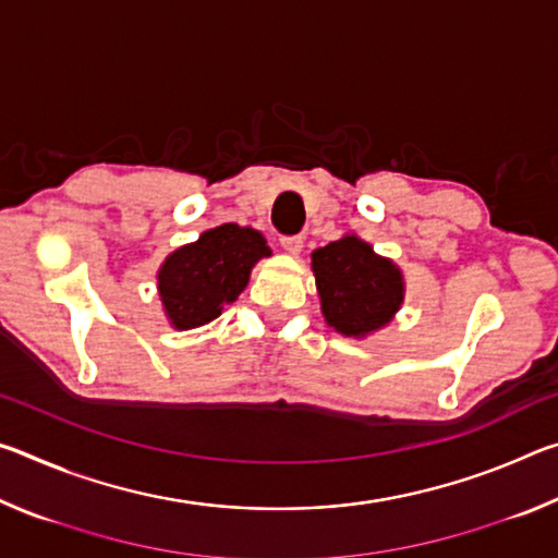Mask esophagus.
I'll return each mask as SVG.
<instances>
[{
  "label": "esophagus",
  "mask_w": 558,
  "mask_h": 558,
  "mask_svg": "<svg viewBox=\"0 0 558 558\" xmlns=\"http://www.w3.org/2000/svg\"><path fill=\"white\" fill-rule=\"evenodd\" d=\"M280 245L290 253V256H298V253L302 251V235H282Z\"/></svg>",
  "instance_id": "esophagus-1"
}]
</instances>
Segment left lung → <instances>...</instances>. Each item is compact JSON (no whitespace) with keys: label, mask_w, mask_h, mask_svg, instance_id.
Listing matches in <instances>:
<instances>
[{"label":"left lung","mask_w":558,"mask_h":558,"mask_svg":"<svg viewBox=\"0 0 558 558\" xmlns=\"http://www.w3.org/2000/svg\"><path fill=\"white\" fill-rule=\"evenodd\" d=\"M319 305L329 327L362 339L386 327L403 305V276L354 233L313 253Z\"/></svg>","instance_id":"obj_1"}]
</instances>
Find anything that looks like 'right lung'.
I'll list each match as a JSON object with an SVG mask.
<instances>
[{
    "label": "right lung",
    "instance_id": "right-lung-1",
    "mask_svg": "<svg viewBox=\"0 0 558 558\" xmlns=\"http://www.w3.org/2000/svg\"><path fill=\"white\" fill-rule=\"evenodd\" d=\"M263 233L223 223L204 231L165 258L157 272V290L165 315L174 329H194L221 315L223 305L248 286L251 268L268 258Z\"/></svg>",
    "mask_w": 558,
    "mask_h": 558
}]
</instances>
